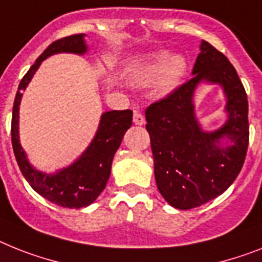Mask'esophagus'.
Instances as JSON below:
<instances>
[{"label": "esophagus", "instance_id": "1", "mask_svg": "<svg viewBox=\"0 0 262 262\" xmlns=\"http://www.w3.org/2000/svg\"><path fill=\"white\" fill-rule=\"evenodd\" d=\"M144 122H146V119H144V116L140 112H134V123H135L136 126H143Z\"/></svg>", "mask_w": 262, "mask_h": 262}]
</instances>
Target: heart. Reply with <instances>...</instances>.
Masks as SVG:
<instances>
[{"mask_svg": "<svg viewBox=\"0 0 262 262\" xmlns=\"http://www.w3.org/2000/svg\"><path fill=\"white\" fill-rule=\"evenodd\" d=\"M187 62L185 56L159 51L140 58L129 69V79L136 85L148 87L154 84L158 96H167L178 87L185 76Z\"/></svg>", "mask_w": 262, "mask_h": 262, "instance_id": "obj_1", "label": "heart"}]
</instances>
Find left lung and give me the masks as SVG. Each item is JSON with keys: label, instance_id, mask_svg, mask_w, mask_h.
Wrapping results in <instances>:
<instances>
[{"label": "left lung", "instance_id": "1", "mask_svg": "<svg viewBox=\"0 0 262 262\" xmlns=\"http://www.w3.org/2000/svg\"><path fill=\"white\" fill-rule=\"evenodd\" d=\"M193 77L146 110L159 193L175 209L189 210L221 195L243 168L249 143L248 97L226 56L202 41ZM217 83L227 99V122L206 132L195 115L200 83Z\"/></svg>", "mask_w": 262, "mask_h": 262}]
</instances>
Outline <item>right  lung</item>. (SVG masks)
Wrapping results in <instances>:
<instances>
[{
  "label": "right lung",
  "mask_w": 262,
  "mask_h": 262,
  "mask_svg": "<svg viewBox=\"0 0 262 262\" xmlns=\"http://www.w3.org/2000/svg\"><path fill=\"white\" fill-rule=\"evenodd\" d=\"M85 34H72L60 38L49 45L42 55L36 60L33 66L23 77L13 104L12 115V144L16 161L23 172L24 178L49 202L68 209H80L91 205L104 190L111 174L114 155L127 129L133 124V111H107L101 114L99 127L90 146L76 161L56 172H42L30 165L27 152L19 143V104L23 99V91L45 58L57 53H75L85 55L88 47L85 44Z\"/></svg>",
  "instance_id": "1"
}]
</instances>
